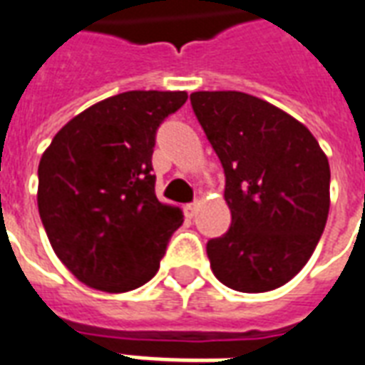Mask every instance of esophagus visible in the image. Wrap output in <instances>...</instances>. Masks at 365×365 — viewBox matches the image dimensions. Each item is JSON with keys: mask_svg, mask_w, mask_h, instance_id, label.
Returning <instances> with one entry per match:
<instances>
[{"mask_svg": "<svg viewBox=\"0 0 365 365\" xmlns=\"http://www.w3.org/2000/svg\"><path fill=\"white\" fill-rule=\"evenodd\" d=\"M197 208H199V202H189V205L183 207V212H185L187 218H193L195 214H197Z\"/></svg>", "mask_w": 365, "mask_h": 365, "instance_id": "obj_1", "label": "esophagus"}]
</instances>
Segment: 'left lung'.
I'll return each mask as SVG.
<instances>
[{
	"instance_id": "left-lung-1",
	"label": "left lung",
	"mask_w": 365,
	"mask_h": 365,
	"mask_svg": "<svg viewBox=\"0 0 365 365\" xmlns=\"http://www.w3.org/2000/svg\"><path fill=\"white\" fill-rule=\"evenodd\" d=\"M191 107L218 155L232 226L210 239L214 275L241 293L291 282L324 233L329 163L310 130L243 91H195Z\"/></svg>"
}]
</instances>
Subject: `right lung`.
Returning <instances> with one entry per match:
<instances>
[{"label": "right lung", "instance_id": "1", "mask_svg": "<svg viewBox=\"0 0 365 365\" xmlns=\"http://www.w3.org/2000/svg\"><path fill=\"white\" fill-rule=\"evenodd\" d=\"M185 91H126L61 128L38 166V210L61 262L90 287L126 293L158 272L180 208L155 195L158 126Z\"/></svg>", "mask_w": 365, "mask_h": 365}]
</instances>
